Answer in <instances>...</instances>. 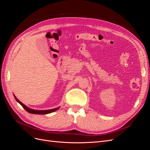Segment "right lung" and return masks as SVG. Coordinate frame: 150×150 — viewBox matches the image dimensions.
Here are the masks:
<instances>
[{
    "instance_id": "1",
    "label": "right lung",
    "mask_w": 150,
    "mask_h": 150,
    "mask_svg": "<svg viewBox=\"0 0 150 150\" xmlns=\"http://www.w3.org/2000/svg\"><path fill=\"white\" fill-rule=\"evenodd\" d=\"M13 96H14V97H15V98H16V101H17L18 103H19L21 104V105L22 107H23L27 111L29 112V113H32V114L46 115V114H48V113H51V112H52L55 111L57 110L58 109H59V108H57L52 109V110H42V111H40V110H32V109H30V108H29L27 107L26 106H25L23 103H22L19 100V99H18L15 96V95H13Z\"/></svg>"
}]
</instances>
